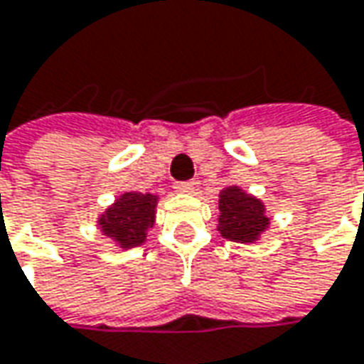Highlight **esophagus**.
I'll list each match as a JSON object with an SVG mask.
<instances>
[{
  "label": "esophagus",
  "instance_id": "34e87169",
  "mask_svg": "<svg viewBox=\"0 0 364 364\" xmlns=\"http://www.w3.org/2000/svg\"><path fill=\"white\" fill-rule=\"evenodd\" d=\"M193 189H195L193 181L175 183V191H177V193H193Z\"/></svg>",
  "mask_w": 364,
  "mask_h": 364
}]
</instances>
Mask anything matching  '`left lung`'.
<instances>
[{
  "instance_id": "obj_1",
  "label": "left lung",
  "mask_w": 364,
  "mask_h": 364,
  "mask_svg": "<svg viewBox=\"0 0 364 364\" xmlns=\"http://www.w3.org/2000/svg\"><path fill=\"white\" fill-rule=\"evenodd\" d=\"M218 209V232L230 242L256 244L269 228L264 201L237 185H230L221 191Z\"/></svg>"
}]
</instances>
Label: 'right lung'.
<instances>
[{
	"instance_id": "obj_1",
	"label": "right lung",
	"mask_w": 364,
	"mask_h": 364,
	"mask_svg": "<svg viewBox=\"0 0 364 364\" xmlns=\"http://www.w3.org/2000/svg\"><path fill=\"white\" fill-rule=\"evenodd\" d=\"M157 203V195L124 191L98 215L96 228L117 247L132 250L146 242V233L155 225Z\"/></svg>"
}]
</instances>
